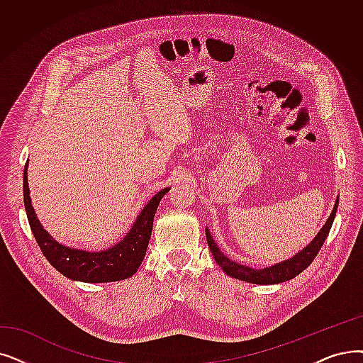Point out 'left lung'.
<instances>
[{
  "label": "left lung",
  "instance_id": "left-lung-1",
  "mask_svg": "<svg viewBox=\"0 0 363 363\" xmlns=\"http://www.w3.org/2000/svg\"><path fill=\"white\" fill-rule=\"evenodd\" d=\"M337 208H338V197L335 200L333 212H330L329 218L326 219L325 225L316 234V238H314L304 249L299 250L298 254H295L292 258L277 262L270 267H265V269H254V267H247L230 259L227 255H224L223 252H220L208 227H206V240L216 264L223 269V272L227 276L247 281V283H254V285H277V283L291 280L299 273H303L313 262V259L316 258L318 252L320 250V247L323 246V242L328 238L330 227H333Z\"/></svg>",
  "mask_w": 363,
  "mask_h": 363
}]
</instances>
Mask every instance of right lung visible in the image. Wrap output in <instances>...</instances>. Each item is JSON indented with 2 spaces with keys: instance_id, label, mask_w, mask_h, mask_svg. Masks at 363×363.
<instances>
[{
  "instance_id": "1",
  "label": "right lung",
  "mask_w": 363,
  "mask_h": 363,
  "mask_svg": "<svg viewBox=\"0 0 363 363\" xmlns=\"http://www.w3.org/2000/svg\"><path fill=\"white\" fill-rule=\"evenodd\" d=\"M170 188H163L140 211L132 228L114 246L104 250H84L59 243L44 230L33 208L28 185V163L23 170V201L34 238L55 269L65 277L84 283H106L132 277L143 264L151 239L154 215Z\"/></svg>"
}]
</instances>
